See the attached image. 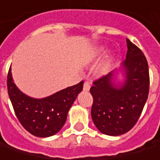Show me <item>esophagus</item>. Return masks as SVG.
<instances>
[{
    "label": "esophagus",
    "mask_w": 160,
    "mask_h": 160,
    "mask_svg": "<svg viewBox=\"0 0 160 160\" xmlns=\"http://www.w3.org/2000/svg\"><path fill=\"white\" fill-rule=\"evenodd\" d=\"M89 89H90V83L89 81H85L84 85H83V90L84 91H89Z\"/></svg>",
    "instance_id": "esophagus-1"
}]
</instances>
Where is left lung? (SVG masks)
I'll return each mask as SVG.
<instances>
[{
	"instance_id": "1",
	"label": "left lung",
	"mask_w": 160,
	"mask_h": 160,
	"mask_svg": "<svg viewBox=\"0 0 160 160\" xmlns=\"http://www.w3.org/2000/svg\"><path fill=\"white\" fill-rule=\"evenodd\" d=\"M126 60L120 68L93 82L91 118L99 131L108 136H119L137 123L148 96L149 74L145 55L127 39ZM120 69L125 79L116 83Z\"/></svg>"
}]
</instances>
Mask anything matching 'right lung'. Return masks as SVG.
Instances as JSON below:
<instances>
[{
	"instance_id": "right-lung-1",
	"label": "right lung",
	"mask_w": 160,
	"mask_h": 160,
	"mask_svg": "<svg viewBox=\"0 0 160 160\" xmlns=\"http://www.w3.org/2000/svg\"><path fill=\"white\" fill-rule=\"evenodd\" d=\"M10 68L7 78L8 94L16 117L31 134L47 138L58 133L66 122L68 112L83 89V81L42 99L32 98L15 85Z\"/></svg>"
}]
</instances>
